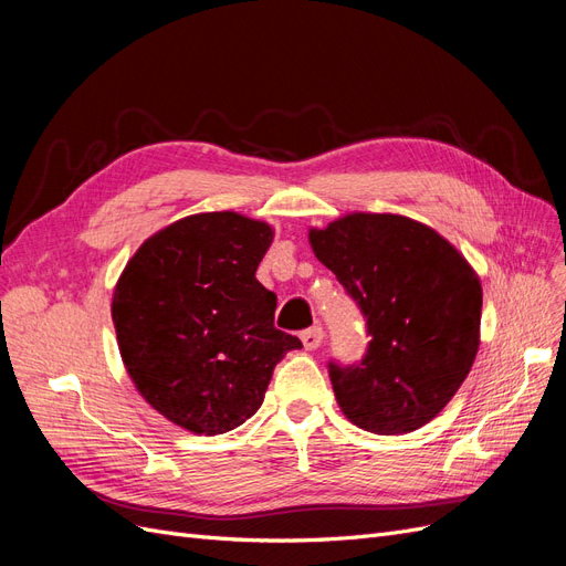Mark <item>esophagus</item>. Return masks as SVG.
<instances>
[{
	"instance_id": "esophagus-1",
	"label": "esophagus",
	"mask_w": 566,
	"mask_h": 566,
	"mask_svg": "<svg viewBox=\"0 0 566 566\" xmlns=\"http://www.w3.org/2000/svg\"><path fill=\"white\" fill-rule=\"evenodd\" d=\"M300 337H302V342H304V347H306V349H318V347L323 345V337H325V333H323L321 325H312V328H306Z\"/></svg>"
}]
</instances>
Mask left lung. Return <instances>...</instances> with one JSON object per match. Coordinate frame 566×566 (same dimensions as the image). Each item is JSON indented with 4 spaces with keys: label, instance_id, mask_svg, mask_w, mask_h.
<instances>
[{
    "label": "left lung",
    "instance_id": "8db88e82",
    "mask_svg": "<svg viewBox=\"0 0 566 566\" xmlns=\"http://www.w3.org/2000/svg\"><path fill=\"white\" fill-rule=\"evenodd\" d=\"M310 243L366 318L361 361H328L356 427L406 434L447 406L474 364L482 285L458 250L399 214H347Z\"/></svg>",
    "mask_w": 566,
    "mask_h": 566
}]
</instances>
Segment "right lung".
Listing matches in <instances>:
<instances>
[{
	"label": "right lung",
	"mask_w": 566,
	"mask_h": 566,
	"mask_svg": "<svg viewBox=\"0 0 566 566\" xmlns=\"http://www.w3.org/2000/svg\"><path fill=\"white\" fill-rule=\"evenodd\" d=\"M271 227L235 212L186 217L139 248L113 295L117 345L142 397L196 434L256 413L273 368L302 342L273 325L254 279Z\"/></svg>",
	"instance_id": "1"
}]
</instances>
